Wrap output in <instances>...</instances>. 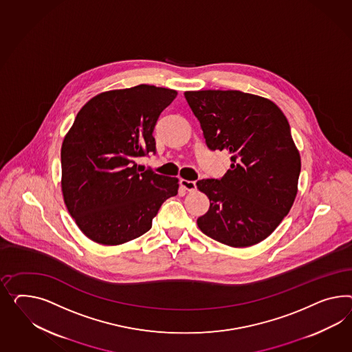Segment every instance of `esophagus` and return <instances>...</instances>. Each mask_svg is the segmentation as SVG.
I'll use <instances>...</instances> for the list:
<instances>
[{
    "label": "esophagus",
    "mask_w": 352,
    "mask_h": 352,
    "mask_svg": "<svg viewBox=\"0 0 352 352\" xmlns=\"http://www.w3.org/2000/svg\"><path fill=\"white\" fill-rule=\"evenodd\" d=\"M182 187L186 190H196V182L187 181V179H181Z\"/></svg>",
    "instance_id": "obj_1"
}]
</instances>
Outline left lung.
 <instances>
[{"instance_id": "1", "label": "left lung", "mask_w": 352, "mask_h": 352, "mask_svg": "<svg viewBox=\"0 0 352 352\" xmlns=\"http://www.w3.org/2000/svg\"><path fill=\"white\" fill-rule=\"evenodd\" d=\"M184 97L210 150L232 155L221 179L197 182L210 200L197 226L230 248L256 245L276 230L297 195L301 159L288 120L273 101L241 91H187Z\"/></svg>"}]
</instances>
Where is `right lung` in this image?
Returning <instances> with one entry per match:
<instances>
[{
    "instance_id": "obj_1",
    "label": "right lung",
    "mask_w": 352,
    "mask_h": 352,
    "mask_svg": "<svg viewBox=\"0 0 352 352\" xmlns=\"http://www.w3.org/2000/svg\"><path fill=\"white\" fill-rule=\"evenodd\" d=\"M177 91L140 86L102 92L76 114L61 146V190L86 237L118 246L144 234L178 178L141 170L135 159L156 151L153 128Z\"/></svg>"
}]
</instances>
